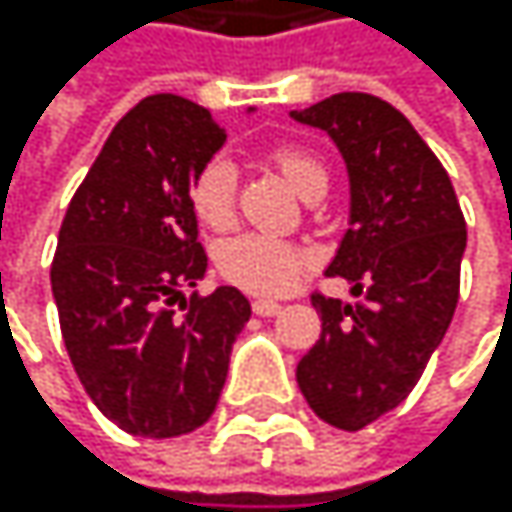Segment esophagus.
I'll use <instances>...</instances> for the list:
<instances>
[{"mask_svg": "<svg viewBox=\"0 0 512 512\" xmlns=\"http://www.w3.org/2000/svg\"><path fill=\"white\" fill-rule=\"evenodd\" d=\"M251 310L258 313V316H276L282 307H279L276 301H261V298H258V301H251Z\"/></svg>", "mask_w": 512, "mask_h": 512, "instance_id": "obj_1", "label": "esophagus"}]
</instances>
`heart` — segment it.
I'll return each mask as SVG.
<instances>
[{"instance_id": "heart-1", "label": "heart", "mask_w": 512, "mask_h": 512, "mask_svg": "<svg viewBox=\"0 0 512 512\" xmlns=\"http://www.w3.org/2000/svg\"><path fill=\"white\" fill-rule=\"evenodd\" d=\"M273 165L285 174V181L304 199L325 193L328 171L322 159L307 153L304 147L282 144L270 153ZM236 187L239 171L233 159L211 156L190 184V208L205 227H227L236 211ZM307 267V251L288 239H276L267 233H239L221 242L218 270L224 279L254 291V294H282L288 291Z\"/></svg>"}]
</instances>
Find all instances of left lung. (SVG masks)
<instances>
[{"instance_id": "left-lung-1", "label": "left lung", "mask_w": 512, "mask_h": 512, "mask_svg": "<svg viewBox=\"0 0 512 512\" xmlns=\"http://www.w3.org/2000/svg\"><path fill=\"white\" fill-rule=\"evenodd\" d=\"M291 119L322 128L347 162L350 230L325 276L362 294H313L322 334L298 362V387L325 424L356 433L405 402L442 344L467 224L436 153L381 97L341 91Z\"/></svg>"}]
</instances>
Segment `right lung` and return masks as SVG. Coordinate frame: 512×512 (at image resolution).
<instances>
[{
	"mask_svg": "<svg viewBox=\"0 0 512 512\" xmlns=\"http://www.w3.org/2000/svg\"><path fill=\"white\" fill-rule=\"evenodd\" d=\"M227 131L178 94H150L110 131L57 236L51 291L76 375L131 436L202 427L221 399L248 298L193 288L208 267L190 184Z\"/></svg>",
	"mask_w": 512,
	"mask_h": 512,
	"instance_id": "1",
	"label": "right lung"
}]
</instances>
